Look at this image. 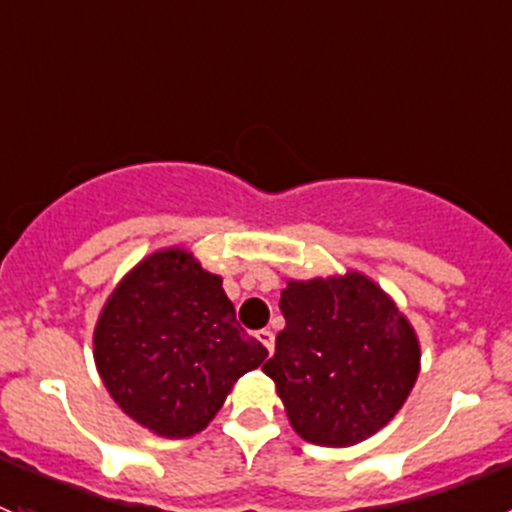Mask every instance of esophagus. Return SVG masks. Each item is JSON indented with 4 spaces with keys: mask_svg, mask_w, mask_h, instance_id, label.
I'll return each instance as SVG.
<instances>
[{
    "mask_svg": "<svg viewBox=\"0 0 512 512\" xmlns=\"http://www.w3.org/2000/svg\"><path fill=\"white\" fill-rule=\"evenodd\" d=\"M257 339H260L262 347H265L267 352H275V334H272L270 329H260V332H257Z\"/></svg>",
    "mask_w": 512,
    "mask_h": 512,
    "instance_id": "esophagus-1",
    "label": "esophagus"
}]
</instances>
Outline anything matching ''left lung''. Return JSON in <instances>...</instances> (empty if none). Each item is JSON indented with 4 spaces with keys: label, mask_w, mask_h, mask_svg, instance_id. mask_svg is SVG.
Returning <instances> with one entry per match:
<instances>
[{
    "label": "left lung",
    "mask_w": 512,
    "mask_h": 512,
    "mask_svg": "<svg viewBox=\"0 0 512 512\" xmlns=\"http://www.w3.org/2000/svg\"><path fill=\"white\" fill-rule=\"evenodd\" d=\"M280 309L287 327L262 371L299 438L356 446L399 414L421 371V344L386 289L359 270L287 277Z\"/></svg>",
    "instance_id": "left-lung-1"
}]
</instances>
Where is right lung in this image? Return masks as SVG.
Segmentation results:
<instances>
[{"instance_id":"1","label":"right lung","mask_w":512,"mask_h":512,"mask_svg":"<svg viewBox=\"0 0 512 512\" xmlns=\"http://www.w3.org/2000/svg\"><path fill=\"white\" fill-rule=\"evenodd\" d=\"M265 356L237 324L223 277L183 245L160 247L133 265L94 327L103 386L123 414L160 438L208 428L237 379Z\"/></svg>"}]
</instances>
